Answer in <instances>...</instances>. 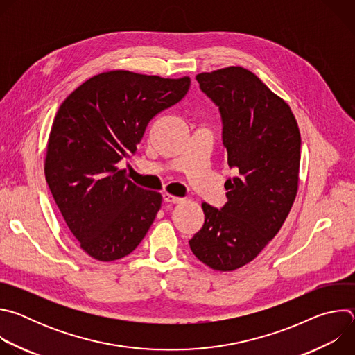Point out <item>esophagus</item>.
I'll list each match as a JSON object with an SVG mask.
<instances>
[{"label":"esophagus","instance_id":"34e87169","mask_svg":"<svg viewBox=\"0 0 355 355\" xmlns=\"http://www.w3.org/2000/svg\"><path fill=\"white\" fill-rule=\"evenodd\" d=\"M163 198H164V202H168V204H181V202L184 200L182 198L174 196V195H171V193H164Z\"/></svg>","mask_w":355,"mask_h":355}]
</instances>
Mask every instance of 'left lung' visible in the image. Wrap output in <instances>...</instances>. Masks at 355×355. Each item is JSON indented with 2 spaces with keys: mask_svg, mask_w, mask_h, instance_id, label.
Listing matches in <instances>:
<instances>
[{
  "mask_svg": "<svg viewBox=\"0 0 355 355\" xmlns=\"http://www.w3.org/2000/svg\"><path fill=\"white\" fill-rule=\"evenodd\" d=\"M219 107L229 167L222 209L202 204L205 223L189 240L195 257L216 271L254 260L284 225L297 192L300 133L282 98L254 73L232 66L196 76Z\"/></svg>",
  "mask_w": 355,
  "mask_h": 355,
  "instance_id": "left-lung-1",
  "label": "left lung"
}]
</instances>
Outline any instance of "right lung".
<instances>
[{
  "label": "right lung",
  "instance_id": "1",
  "mask_svg": "<svg viewBox=\"0 0 355 355\" xmlns=\"http://www.w3.org/2000/svg\"><path fill=\"white\" fill-rule=\"evenodd\" d=\"M189 84V77L112 70L63 101L47 140L44 177L89 257L115 261L130 254L155 222L162 193L133 184L118 163L136 153L148 122L180 103Z\"/></svg>",
  "mask_w": 355,
  "mask_h": 355
}]
</instances>
